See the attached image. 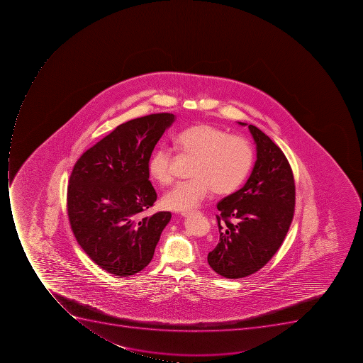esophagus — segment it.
<instances>
[{"mask_svg":"<svg viewBox=\"0 0 363 363\" xmlns=\"http://www.w3.org/2000/svg\"><path fill=\"white\" fill-rule=\"evenodd\" d=\"M193 214H200V212H183L182 216H183V217L187 218L191 217V216H193Z\"/></svg>","mask_w":363,"mask_h":363,"instance_id":"1","label":"esophagus"}]
</instances>
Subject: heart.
Here are the masks:
<instances>
[{
    "label": "heart",
    "instance_id": "1",
    "mask_svg": "<svg viewBox=\"0 0 363 363\" xmlns=\"http://www.w3.org/2000/svg\"><path fill=\"white\" fill-rule=\"evenodd\" d=\"M182 155L195 159L191 180L176 184L163 196V206L172 211L187 212L200 206L213 189L228 195L240 189L253 166V150L243 138L210 123H197L174 136ZM149 174L160 185L172 182V153L157 147L149 160Z\"/></svg>",
    "mask_w": 363,
    "mask_h": 363
}]
</instances>
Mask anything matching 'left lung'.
I'll use <instances>...</instances> for the list:
<instances>
[{
	"label": "left lung",
	"instance_id": "1",
	"mask_svg": "<svg viewBox=\"0 0 363 363\" xmlns=\"http://www.w3.org/2000/svg\"><path fill=\"white\" fill-rule=\"evenodd\" d=\"M249 129L257 161L245 185L218 203L220 240L208 255L210 267L229 279L247 277L266 266L294 217L295 183L289 160L260 129L253 125Z\"/></svg>",
	"mask_w": 363,
	"mask_h": 363
}]
</instances>
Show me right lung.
<instances>
[{"label": "right lung", "instance_id": "add662e5", "mask_svg": "<svg viewBox=\"0 0 363 363\" xmlns=\"http://www.w3.org/2000/svg\"><path fill=\"white\" fill-rule=\"evenodd\" d=\"M174 118L155 113L121 123L72 169L67 194L72 233L86 255L108 274L129 277L143 270L172 219L168 211L138 217L157 201L147 166Z\"/></svg>", "mask_w": 363, "mask_h": 363}]
</instances>
